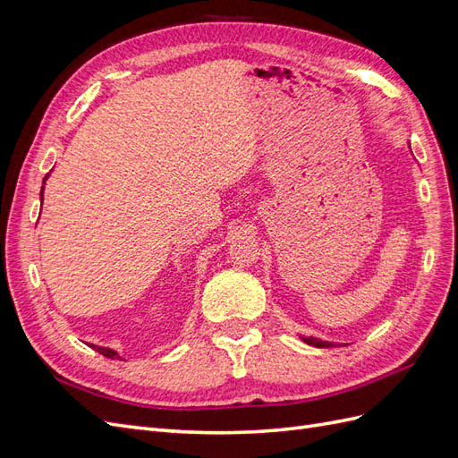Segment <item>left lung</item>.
I'll return each instance as SVG.
<instances>
[{"instance_id":"left-lung-1","label":"left lung","mask_w":458,"mask_h":458,"mask_svg":"<svg viewBox=\"0 0 458 458\" xmlns=\"http://www.w3.org/2000/svg\"><path fill=\"white\" fill-rule=\"evenodd\" d=\"M301 340L306 342V344H310V345H315V348H332V342H327V340H321V338H315V336H301Z\"/></svg>"}]
</instances>
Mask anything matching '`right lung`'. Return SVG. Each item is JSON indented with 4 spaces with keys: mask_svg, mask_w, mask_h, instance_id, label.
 Wrapping results in <instances>:
<instances>
[{
    "mask_svg": "<svg viewBox=\"0 0 458 458\" xmlns=\"http://www.w3.org/2000/svg\"><path fill=\"white\" fill-rule=\"evenodd\" d=\"M49 177V174L44 177V183H46V179ZM41 200H44V187H41ZM91 348L95 350V352H99L101 355H105V357H108V359H118L120 355L114 352V350H110V348H103V345H95V344H89Z\"/></svg>",
    "mask_w": 458,
    "mask_h": 458,
    "instance_id": "1",
    "label": "right lung"
}]
</instances>
